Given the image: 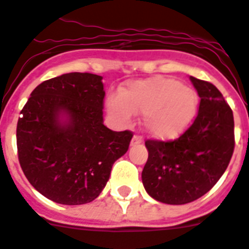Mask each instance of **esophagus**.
<instances>
[{
	"instance_id": "34e87169",
	"label": "esophagus",
	"mask_w": 249,
	"mask_h": 249,
	"mask_svg": "<svg viewBox=\"0 0 249 249\" xmlns=\"http://www.w3.org/2000/svg\"><path fill=\"white\" fill-rule=\"evenodd\" d=\"M141 143H142V138L138 137V135H134V137L131 138L130 145H137V144H141Z\"/></svg>"
}]
</instances>
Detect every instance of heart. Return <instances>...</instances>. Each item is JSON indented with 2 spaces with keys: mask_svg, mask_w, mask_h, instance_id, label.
<instances>
[{
  "mask_svg": "<svg viewBox=\"0 0 249 249\" xmlns=\"http://www.w3.org/2000/svg\"><path fill=\"white\" fill-rule=\"evenodd\" d=\"M199 98L192 87L167 76L131 80L118 94L106 100L107 111L123 126L133 114H142V126L151 138L170 142L185 133L195 121Z\"/></svg>",
  "mask_w": 249,
  "mask_h": 249,
  "instance_id": "b5f03b06",
  "label": "heart"
}]
</instances>
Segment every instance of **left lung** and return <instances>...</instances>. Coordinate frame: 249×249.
Here are the masks:
<instances>
[{
  "label": "left lung",
  "instance_id": "obj_1",
  "mask_svg": "<svg viewBox=\"0 0 249 249\" xmlns=\"http://www.w3.org/2000/svg\"><path fill=\"white\" fill-rule=\"evenodd\" d=\"M201 98L192 126L173 142L147 141L142 171L145 192L166 205L206 195L225 173L234 151L233 111L213 84L189 76Z\"/></svg>",
  "mask_w": 249,
  "mask_h": 249
}]
</instances>
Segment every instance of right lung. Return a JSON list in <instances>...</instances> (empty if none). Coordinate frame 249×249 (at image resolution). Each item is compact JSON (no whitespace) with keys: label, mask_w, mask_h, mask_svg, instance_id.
<instances>
[{"label":"right lung","mask_w":249,"mask_h":249,"mask_svg":"<svg viewBox=\"0 0 249 249\" xmlns=\"http://www.w3.org/2000/svg\"><path fill=\"white\" fill-rule=\"evenodd\" d=\"M102 76L69 72L40 83L18 121L20 166L40 195L60 205H84L106 187L124 156L130 131L104 124Z\"/></svg>","instance_id":"1"}]
</instances>
